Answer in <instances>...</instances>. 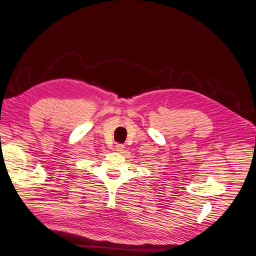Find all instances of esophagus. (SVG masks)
<instances>
[{
    "label": "esophagus",
    "instance_id": "esophagus-1",
    "mask_svg": "<svg viewBox=\"0 0 256 256\" xmlns=\"http://www.w3.org/2000/svg\"><path fill=\"white\" fill-rule=\"evenodd\" d=\"M115 150L118 153H122V151L124 150V144H116Z\"/></svg>",
    "mask_w": 256,
    "mask_h": 256
}]
</instances>
